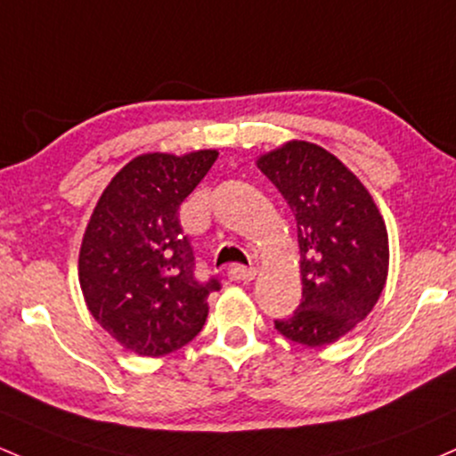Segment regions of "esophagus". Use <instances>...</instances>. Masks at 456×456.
<instances>
[{
    "mask_svg": "<svg viewBox=\"0 0 456 456\" xmlns=\"http://www.w3.org/2000/svg\"><path fill=\"white\" fill-rule=\"evenodd\" d=\"M227 274L232 281H251V279H255V274H257V270L244 268V266H240V264H233V266L229 268Z\"/></svg>",
    "mask_w": 456,
    "mask_h": 456,
    "instance_id": "esophagus-1",
    "label": "esophagus"
}]
</instances>
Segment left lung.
Masks as SVG:
<instances>
[{
    "label": "left lung",
    "mask_w": 456,
    "mask_h": 456,
    "mask_svg": "<svg viewBox=\"0 0 456 456\" xmlns=\"http://www.w3.org/2000/svg\"><path fill=\"white\" fill-rule=\"evenodd\" d=\"M257 168L292 209L301 248L303 301L274 329L303 346L338 342L372 312L387 281L381 212L357 175L314 142L289 140Z\"/></svg>",
    "instance_id": "obj_1"
}]
</instances>
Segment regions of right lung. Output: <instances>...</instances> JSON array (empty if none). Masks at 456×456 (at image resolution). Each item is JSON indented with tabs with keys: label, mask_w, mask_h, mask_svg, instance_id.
<instances>
[{
	"label": "right lung",
	"mask_w": 456,
	"mask_h": 456,
	"mask_svg": "<svg viewBox=\"0 0 456 456\" xmlns=\"http://www.w3.org/2000/svg\"><path fill=\"white\" fill-rule=\"evenodd\" d=\"M218 151L144 153L112 177L79 248V285L88 312L121 346L162 357L186 346L208 318L218 279L199 281L179 205Z\"/></svg>",
	"instance_id": "1"
}]
</instances>
